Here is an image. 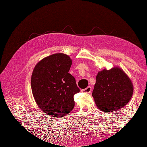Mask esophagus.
Instances as JSON below:
<instances>
[{"instance_id": "34e87169", "label": "esophagus", "mask_w": 147, "mask_h": 147, "mask_svg": "<svg viewBox=\"0 0 147 147\" xmlns=\"http://www.w3.org/2000/svg\"><path fill=\"white\" fill-rule=\"evenodd\" d=\"M91 91V86H88L86 88L83 89L82 90V92H86V93H90Z\"/></svg>"}]
</instances>
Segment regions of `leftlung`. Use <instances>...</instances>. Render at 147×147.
Returning a JSON list of instances; mask_svg holds the SVG:
<instances>
[{"label": "left lung", "instance_id": "1", "mask_svg": "<svg viewBox=\"0 0 147 147\" xmlns=\"http://www.w3.org/2000/svg\"><path fill=\"white\" fill-rule=\"evenodd\" d=\"M134 92L131 80L118 67L104 69L97 73L92 96L97 107L104 112H112L124 107Z\"/></svg>", "mask_w": 147, "mask_h": 147}]
</instances>
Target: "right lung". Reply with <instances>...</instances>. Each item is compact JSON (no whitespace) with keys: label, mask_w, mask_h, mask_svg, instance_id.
<instances>
[{"label":"right lung","mask_w":147,"mask_h":147,"mask_svg":"<svg viewBox=\"0 0 147 147\" xmlns=\"http://www.w3.org/2000/svg\"><path fill=\"white\" fill-rule=\"evenodd\" d=\"M72 61L64 53L44 57L35 66L31 88L35 102L52 117H63L74 107V96L80 92L75 78L69 73Z\"/></svg>","instance_id":"obj_1"}]
</instances>
